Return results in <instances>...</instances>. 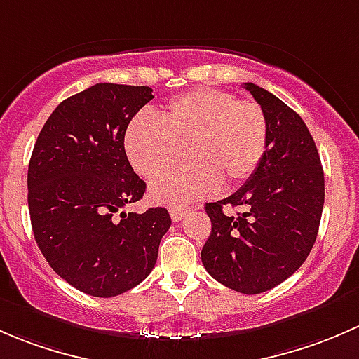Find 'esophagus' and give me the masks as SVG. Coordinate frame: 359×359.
Instances as JSON below:
<instances>
[{
    "mask_svg": "<svg viewBox=\"0 0 359 359\" xmlns=\"http://www.w3.org/2000/svg\"><path fill=\"white\" fill-rule=\"evenodd\" d=\"M187 212H188V207H169V214H171L172 221L183 219V216Z\"/></svg>",
    "mask_w": 359,
    "mask_h": 359,
    "instance_id": "obj_1",
    "label": "esophagus"
}]
</instances>
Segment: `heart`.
I'll return each instance as SVG.
<instances>
[{
	"label": "heart",
	"instance_id": "obj_1",
	"mask_svg": "<svg viewBox=\"0 0 359 359\" xmlns=\"http://www.w3.org/2000/svg\"><path fill=\"white\" fill-rule=\"evenodd\" d=\"M268 145V123L250 100L202 88L180 95L165 105L158 123L138 117L126 131V154L145 178L178 162L187 149L194 164L154 180L155 202L187 205L216 194L221 183L233 188L254 175Z\"/></svg>",
	"mask_w": 359,
	"mask_h": 359
}]
</instances>
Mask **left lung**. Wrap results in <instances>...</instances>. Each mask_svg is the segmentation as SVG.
<instances>
[{
    "label": "left lung",
    "instance_id": "1",
    "mask_svg": "<svg viewBox=\"0 0 359 359\" xmlns=\"http://www.w3.org/2000/svg\"><path fill=\"white\" fill-rule=\"evenodd\" d=\"M268 123V145L254 175L223 201L205 204L210 235L202 264L214 280L242 294L285 282L311 252L325 201L315 140L297 112L269 91L245 83ZM224 205L242 213L224 215Z\"/></svg>",
    "mask_w": 359,
    "mask_h": 359
}]
</instances>
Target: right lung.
Listing matches in <instances>:
<instances>
[{
	"instance_id": "1",
	"label": "right lung",
	"mask_w": 359,
	"mask_h": 359,
	"mask_svg": "<svg viewBox=\"0 0 359 359\" xmlns=\"http://www.w3.org/2000/svg\"><path fill=\"white\" fill-rule=\"evenodd\" d=\"M152 98L149 86L95 84L53 110L32 150L27 202L36 243L53 271L88 295L114 297L142 283L171 226L165 207L119 212L145 194L124 136Z\"/></svg>"
}]
</instances>
